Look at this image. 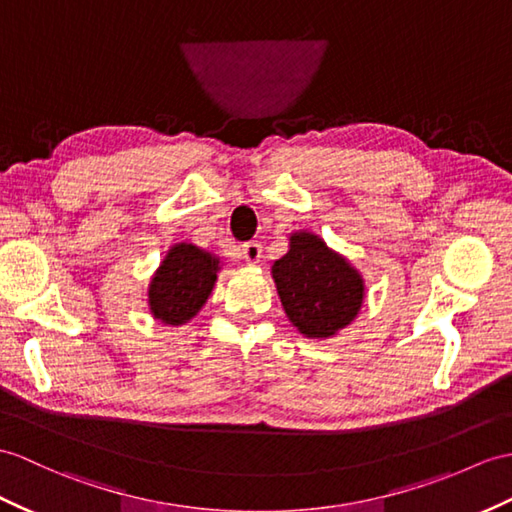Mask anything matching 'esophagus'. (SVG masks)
I'll return each instance as SVG.
<instances>
[{
  "label": "esophagus",
  "instance_id": "34e87169",
  "mask_svg": "<svg viewBox=\"0 0 512 512\" xmlns=\"http://www.w3.org/2000/svg\"><path fill=\"white\" fill-rule=\"evenodd\" d=\"M242 257H244L246 264H251V266L259 264L261 244L259 242H246V244H242Z\"/></svg>",
  "mask_w": 512,
  "mask_h": 512
}]
</instances>
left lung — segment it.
<instances>
[{
  "label": "left lung",
  "instance_id": "left-lung-1",
  "mask_svg": "<svg viewBox=\"0 0 512 512\" xmlns=\"http://www.w3.org/2000/svg\"><path fill=\"white\" fill-rule=\"evenodd\" d=\"M272 279L285 316L305 338H334L362 310L360 270L316 233H290V248L272 264Z\"/></svg>",
  "mask_w": 512,
  "mask_h": 512
}]
</instances>
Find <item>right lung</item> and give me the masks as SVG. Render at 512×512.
<instances>
[{"mask_svg": "<svg viewBox=\"0 0 512 512\" xmlns=\"http://www.w3.org/2000/svg\"><path fill=\"white\" fill-rule=\"evenodd\" d=\"M220 268V257L196 244L170 246L148 285L150 314L170 327L189 323L207 303Z\"/></svg>", "mask_w": 512, "mask_h": 512, "instance_id": "obj_1", "label": "right lung"}]
</instances>
